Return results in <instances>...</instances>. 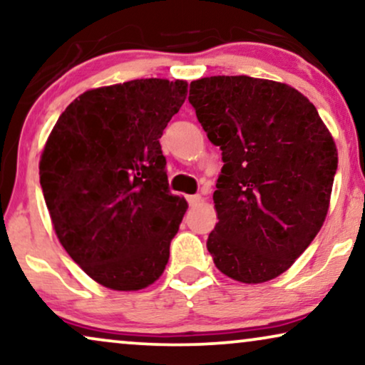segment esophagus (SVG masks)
Wrapping results in <instances>:
<instances>
[{
  "instance_id": "34e87169",
  "label": "esophagus",
  "mask_w": 365,
  "mask_h": 365,
  "mask_svg": "<svg viewBox=\"0 0 365 365\" xmlns=\"http://www.w3.org/2000/svg\"><path fill=\"white\" fill-rule=\"evenodd\" d=\"M186 199H187L189 206H196V204H199V202L202 201V199H201V196H199V194H192V196H187Z\"/></svg>"
}]
</instances>
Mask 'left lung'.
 Listing matches in <instances>:
<instances>
[{"mask_svg":"<svg viewBox=\"0 0 365 365\" xmlns=\"http://www.w3.org/2000/svg\"><path fill=\"white\" fill-rule=\"evenodd\" d=\"M189 103L222 151L212 196L219 222L207 251L234 281H271L306 251L327 216L337 171L331 133L304 94L269 79H197Z\"/></svg>","mask_w":365,"mask_h":365,"instance_id":"1","label":"left lung"}]
</instances>
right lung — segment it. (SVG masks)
I'll use <instances>...</instances> for the list:
<instances>
[{"mask_svg":"<svg viewBox=\"0 0 365 365\" xmlns=\"http://www.w3.org/2000/svg\"><path fill=\"white\" fill-rule=\"evenodd\" d=\"M186 94L158 78L91 89L49 134L39 182L54 231L104 287L139 291L166 267L187 202L169 191L159 138Z\"/></svg>","mask_w":365,"mask_h":365,"instance_id":"1","label":"right lung"}]
</instances>
